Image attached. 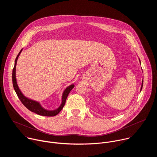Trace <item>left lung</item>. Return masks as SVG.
<instances>
[{
  "label": "left lung",
  "mask_w": 157,
  "mask_h": 157,
  "mask_svg": "<svg viewBox=\"0 0 157 157\" xmlns=\"http://www.w3.org/2000/svg\"><path fill=\"white\" fill-rule=\"evenodd\" d=\"M139 61H140V64H141V62H140V59L139 58ZM143 82H144V79H142V86H141V88H140V92H141V91H142V87H143Z\"/></svg>",
  "instance_id": "8db88e82"
}]
</instances>
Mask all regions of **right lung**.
Segmentation results:
<instances>
[{"instance_id":"1","label":"right lung","mask_w":157,"mask_h":157,"mask_svg":"<svg viewBox=\"0 0 157 157\" xmlns=\"http://www.w3.org/2000/svg\"><path fill=\"white\" fill-rule=\"evenodd\" d=\"M23 49H21L20 52L18 53V55L16 57V59L15 60V64L14 67L12 71V82H13V86L14 88V90L20 99V101L30 111L33 112V113H36L38 115L40 116H48V117H52L56 116L59 112L61 110V109L63 108L66 100L67 99V97H68L69 93L70 91L72 90V89L75 87L74 84H71L67 87L63 93L62 94V99H61V104L55 110H47L46 109H44V107H42V105L40 104L39 102L34 101L33 99H29L27 98L24 95V94L22 93L20 91V89L18 87V86L17 84V79H16V65H17V59L18 58V56L21 53V51Z\"/></svg>"}]
</instances>
